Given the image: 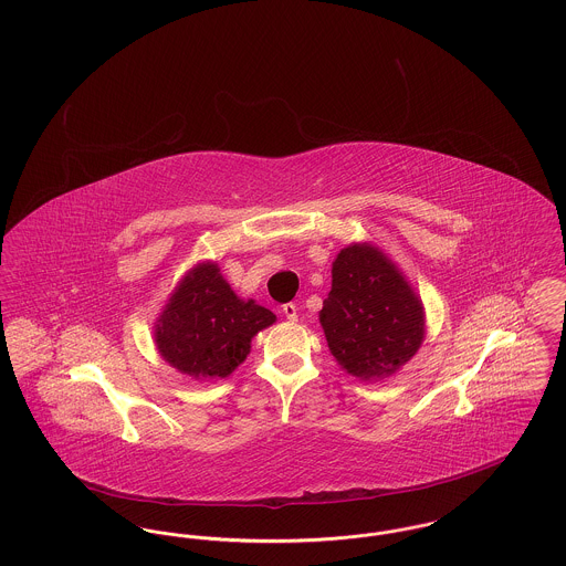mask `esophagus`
Returning a JSON list of instances; mask_svg holds the SVG:
<instances>
[{
	"mask_svg": "<svg viewBox=\"0 0 566 566\" xmlns=\"http://www.w3.org/2000/svg\"><path fill=\"white\" fill-rule=\"evenodd\" d=\"M282 314L286 316V321H291V323H296V305L295 303H284L282 305Z\"/></svg>",
	"mask_w": 566,
	"mask_h": 566,
	"instance_id": "34e87169",
	"label": "esophagus"
}]
</instances>
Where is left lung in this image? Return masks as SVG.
I'll return each instance as SVG.
<instances>
[{
    "mask_svg": "<svg viewBox=\"0 0 566 566\" xmlns=\"http://www.w3.org/2000/svg\"><path fill=\"white\" fill-rule=\"evenodd\" d=\"M331 275L318 316L337 365L363 381L395 376L424 342L422 298L374 243L339 250Z\"/></svg>",
    "mask_w": 566,
    "mask_h": 566,
    "instance_id": "1",
    "label": "left lung"
}]
</instances>
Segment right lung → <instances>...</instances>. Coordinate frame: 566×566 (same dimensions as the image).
<instances>
[{"label":"right lung","instance_id":"right-lung-1","mask_svg":"<svg viewBox=\"0 0 566 566\" xmlns=\"http://www.w3.org/2000/svg\"><path fill=\"white\" fill-rule=\"evenodd\" d=\"M275 323L254 298L243 301L214 261L190 268L163 305L155 344L180 374L210 381L229 377L250 354L252 337Z\"/></svg>","mask_w":566,"mask_h":566}]
</instances>
